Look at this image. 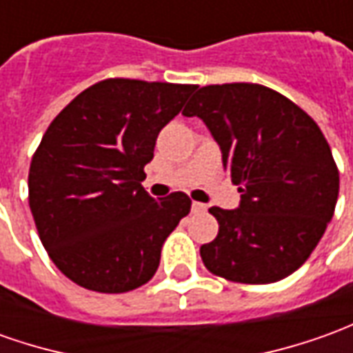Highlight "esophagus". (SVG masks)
<instances>
[{
    "instance_id": "obj_1",
    "label": "esophagus",
    "mask_w": 353,
    "mask_h": 353,
    "mask_svg": "<svg viewBox=\"0 0 353 353\" xmlns=\"http://www.w3.org/2000/svg\"><path fill=\"white\" fill-rule=\"evenodd\" d=\"M191 210H193L195 214H203V212H207V205H203V203H193V205H191Z\"/></svg>"
}]
</instances>
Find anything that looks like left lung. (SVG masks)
I'll list each match as a JSON object with an SVG mask.
<instances>
[{"instance_id":"1","label":"left lung","mask_w":353,"mask_h":353,"mask_svg":"<svg viewBox=\"0 0 353 353\" xmlns=\"http://www.w3.org/2000/svg\"><path fill=\"white\" fill-rule=\"evenodd\" d=\"M183 116L205 121L241 193L234 210H208L220 228L201 245L205 267L241 284L296 272L332 220L340 185L317 123L286 96L253 83L203 86Z\"/></svg>"}]
</instances>
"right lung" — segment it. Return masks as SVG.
Returning <instances> with one entry per match:
<instances>
[{
    "mask_svg": "<svg viewBox=\"0 0 353 353\" xmlns=\"http://www.w3.org/2000/svg\"><path fill=\"white\" fill-rule=\"evenodd\" d=\"M195 88L106 79L50 123L30 162L28 203L48 255L75 284L123 294L154 276L191 199L181 191L152 199L143 170Z\"/></svg>",
    "mask_w": 353,
    "mask_h": 353,
    "instance_id": "obj_1",
    "label": "right lung"
}]
</instances>
